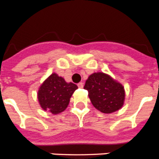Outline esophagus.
I'll list each match as a JSON object with an SVG mask.
<instances>
[{
	"mask_svg": "<svg viewBox=\"0 0 159 159\" xmlns=\"http://www.w3.org/2000/svg\"><path fill=\"white\" fill-rule=\"evenodd\" d=\"M78 87L80 88H84V83H82V82L79 83V84H78Z\"/></svg>",
	"mask_w": 159,
	"mask_h": 159,
	"instance_id": "1",
	"label": "esophagus"
}]
</instances>
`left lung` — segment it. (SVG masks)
<instances>
[{
	"mask_svg": "<svg viewBox=\"0 0 159 159\" xmlns=\"http://www.w3.org/2000/svg\"><path fill=\"white\" fill-rule=\"evenodd\" d=\"M84 88L88 92L92 105L102 113L117 111L124 104V87L106 73L90 75Z\"/></svg>",
	"mask_w": 159,
	"mask_h": 159,
	"instance_id": "obj_1",
	"label": "left lung"
}]
</instances>
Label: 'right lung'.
Returning a JSON list of instances; mask_svg holds the SVG:
<instances>
[{
	"label": "right lung",
	"mask_w": 159,
	"mask_h": 159,
	"mask_svg": "<svg viewBox=\"0 0 159 159\" xmlns=\"http://www.w3.org/2000/svg\"><path fill=\"white\" fill-rule=\"evenodd\" d=\"M77 88L75 84L67 83L63 77L52 73L39 88L38 101L43 110L57 115L65 111Z\"/></svg>",
	"instance_id": "obj_1"
}]
</instances>
